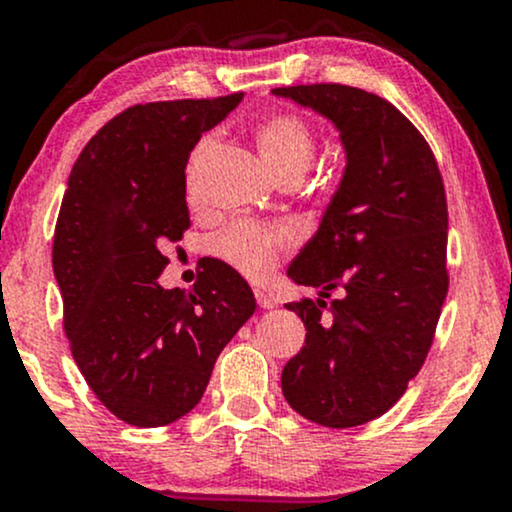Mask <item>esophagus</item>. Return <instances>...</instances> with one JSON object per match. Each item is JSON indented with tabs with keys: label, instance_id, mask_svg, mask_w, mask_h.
Segmentation results:
<instances>
[{
	"label": "esophagus",
	"instance_id": "obj_1",
	"mask_svg": "<svg viewBox=\"0 0 512 512\" xmlns=\"http://www.w3.org/2000/svg\"><path fill=\"white\" fill-rule=\"evenodd\" d=\"M255 298H257V305H260V308H264V310H272L276 305L274 296H269V293L262 291V289H255Z\"/></svg>",
	"mask_w": 512,
	"mask_h": 512
}]
</instances>
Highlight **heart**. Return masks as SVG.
Masks as SVG:
<instances>
[{
	"label": "heart",
	"instance_id": "b5f03b06",
	"mask_svg": "<svg viewBox=\"0 0 512 512\" xmlns=\"http://www.w3.org/2000/svg\"><path fill=\"white\" fill-rule=\"evenodd\" d=\"M214 144V134H204L192 149L190 166L202 161ZM257 146L264 161L279 178L303 175L315 156V134L308 120L296 113H276L257 127ZM296 243L289 228L264 226L255 221H236L211 240V252L250 279H264L272 274L281 252Z\"/></svg>",
	"mask_w": 512,
	"mask_h": 512
}]
</instances>
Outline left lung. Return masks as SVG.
<instances>
[{"label": "left lung", "instance_id": "obj_1", "mask_svg": "<svg viewBox=\"0 0 512 512\" xmlns=\"http://www.w3.org/2000/svg\"><path fill=\"white\" fill-rule=\"evenodd\" d=\"M337 127L346 168L291 262L317 301L289 303L305 346L281 370L293 411L351 428L383 416L424 366L448 296V202L431 146L392 103L342 84L274 88ZM332 290L340 298L324 301Z\"/></svg>", "mask_w": 512, "mask_h": 512}]
</instances>
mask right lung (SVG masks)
Returning a JSON list of instances; mask_svg holds the SVG:
<instances>
[{
    "instance_id": "add662e5",
    "label": "right lung",
    "mask_w": 512,
    "mask_h": 512,
    "mask_svg": "<svg viewBox=\"0 0 512 512\" xmlns=\"http://www.w3.org/2000/svg\"><path fill=\"white\" fill-rule=\"evenodd\" d=\"M243 101L132 105L76 158L52 243L64 332L88 387L117 419L166 426L195 409L223 346L255 313L248 281L221 260L192 291L158 276L190 228L185 166L204 132Z\"/></svg>"
}]
</instances>
